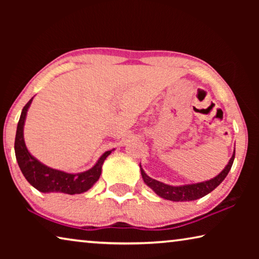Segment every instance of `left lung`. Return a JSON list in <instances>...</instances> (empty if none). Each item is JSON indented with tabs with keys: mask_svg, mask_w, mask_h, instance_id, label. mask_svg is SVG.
Segmentation results:
<instances>
[{
	"mask_svg": "<svg viewBox=\"0 0 259 259\" xmlns=\"http://www.w3.org/2000/svg\"><path fill=\"white\" fill-rule=\"evenodd\" d=\"M235 157V150L233 152V155H232L229 164L225 166V169L223 171L217 175L216 177L210 179L207 182L198 183V184H191V185H183V186H170L166 185V184L161 183L159 181H155L151 177H148L147 175L144 171L142 165H140V171H142V177L144 182L147 186H150L153 191H154L157 195L161 196L165 200L170 201H193L200 198H203L204 195L209 194L210 192L213 191L219 184L224 181L227 174L232 168V164H233Z\"/></svg>",
	"mask_w": 259,
	"mask_h": 259,
	"instance_id": "left-lung-1",
	"label": "left lung"
}]
</instances>
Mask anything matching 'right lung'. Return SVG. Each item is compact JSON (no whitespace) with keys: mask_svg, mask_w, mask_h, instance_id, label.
Returning <instances> with one entry per match:
<instances>
[{"mask_svg":"<svg viewBox=\"0 0 259 259\" xmlns=\"http://www.w3.org/2000/svg\"><path fill=\"white\" fill-rule=\"evenodd\" d=\"M32 100L33 98L23 108L18 126H17L15 139L16 159L25 178L27 179L30 185L43 193L58 192L73 195L80 194V193L90 190L94 184L99 179L104 161L111 154L112 151L105 152L93 168L88 170V171L80 174H67L60 171V170L49 168V166L41 163L40 161L30 155L24 140V124L26 114H27L28 107L32 104Z\"/></svg>","mask_w":259,"mask_h":259,"instance_id":"right-lung-1","label":"right lung"}]
</instances>
